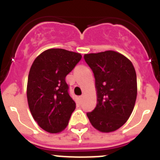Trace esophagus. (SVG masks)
Returning a JSON list of instances; mask_svg holds the SVG:
<instances>
[{
	"instance_id": "obj_1",
	"label": "esophagus",
	"mask_w": 160,
	"mask_h": 160,
	"mask_svg": "<svg viewBox=\"0 0 160 160\" xmlns=\"http://www.w3.org/2000/svg\"><path fill=\"white\" fill-rule=\"evenodd\" d=\"M79 98H80V100H82L83 99V95L80 96V97H79Z\"/></svg>"
}]
</instances>
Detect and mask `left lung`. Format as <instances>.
I'll list each match as a JSON object with an SVG mask.
<instances>
[{
	"label": "left lung",
	"instance_id": "8db88e82",
	"mask_svg": "<svg viewBox=\"0 0 160 160\" xmlns=\"http://www.w3.org/2000/svg\"><path fill=\"white\" fill-rule=\"evenodd\" d=\"M94 73L97 105L87 113L91 125L101 132H111L128 120L137 97V78L132 62L124 55L107 50L84 55Z\"/></svg>",
	"mask_w": 160,
	"mask_h": 160
}]
</instances>
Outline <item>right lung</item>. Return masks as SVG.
<instances>
[{
  "instance_id": "right-lung-1",
  "label": "right lung",
  "mask_w": 160,
  "mask_h": 160,
  "mask_svg": "<svg viewBox=\"0 0 160 160\" xmlns=\"http://www.w3.org/2000/svg\"><path fill=\"white\" fill-rule=\"evenodd\" d=\"M82 55L63 49H49L35 58L27 83L29 110L41 128L52 134L67 127L76 103L69 94L66 77Z\"/></svg>"
}]
</instances>
